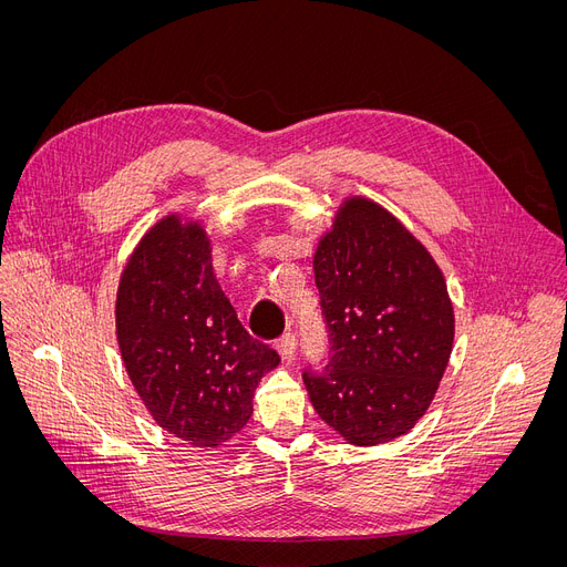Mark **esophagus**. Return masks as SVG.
Masks as SVG:
<instances>
[{"label":"esophagus","mask_w":567,"mask_h":567,"mask_svg":"<svg viewBox=\"0 0 567 567\" xmlns=\"http://www.w3.org/2000/svg\"><path fill=\"white\" fill-rule=\"evenodd\" d=\"M276 350L280 352V357L285 359V362H289V359L296 352V334L293 332H285L282 337H278L276 339Z\"/></svg>","instance_id":"obj_1"}]
</instances>
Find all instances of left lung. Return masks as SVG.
Returning <instances> with one entry per match:
<instances>
[{"mask_svg": "<svg viewBox=\"0 0 567 567\" xmlns=\"http://www.w3.org/2000/svg\"><path fill=\"white\" fill-rule=\"evenodd\" d=\"M330 339L328 364L302 382L317 414L348 443L391 441L425 414L454 339L441 269L369 198H348L315 252Z\"/></svg>", "mask_w": 567, "mask_h": 567, "instance_id": "1", "label": "left lung"}]
</instances>
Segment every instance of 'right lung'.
Instances as JSON below:
<instances>
[{"instance_id":"right-lung-1","label":"right lung","mask_w":567,"mask_h":567,"mask_svg":"<svg viewBox=\"0 0 567 567\" xmlns=\"http://www.w3.org/2000/svg\"><path fill=\"white\" fill-rule=\"evenodd\" d=\"M117 341L128 378L161 427L198 447L237 434L252 414L257 382L280 354L239 323L198 224L165 217L122 274Z\"/></svg>"}]
</instances>
